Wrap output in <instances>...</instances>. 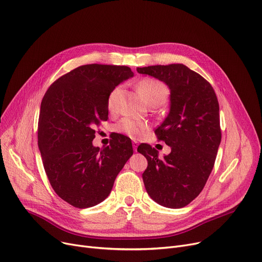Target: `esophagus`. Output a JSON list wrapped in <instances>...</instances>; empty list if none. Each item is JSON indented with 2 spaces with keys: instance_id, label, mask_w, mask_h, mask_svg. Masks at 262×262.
Returning <instances> with one entry per match:
<instances>
[{
  "instance_id": "obj_1",
  "label": "esophagus",
  "mask_w": 262,
  "mask_h": 262,
  "mask_svg": "<svg viewBox=\"0 0 262 262\" xmlns=\"http://www.w3.org/2000/svg\"><path fill=\"white\" fill-rule=\"evenodd\" d=\"M138 145H139L138 142H137V141H133V147H134L135 152H137V147H138Z\"/></svg>"
}]
</instances>
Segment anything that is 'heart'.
Here are the masks:
<instances>
[{"label":"heart","instance_id":"heart-1","mask_svg":"<svg viewBox=\"0 0 262 262\" xmlns=\"http://www.w3.org/2000/svg\"><path fill=\"white\" fill-rule=\"evenodd\" d=\"M138 90L142 94L144 100L148 105L155 102H164L168 96L167 86L158 79L155 78H144L138 84ZM122 91V86H117L110 91L107 99V107L109 112H115L117 109L118 101ZM147 125L141 121H137L130 118H123L117 125L116 130L122 134H125L134 139L140 138L145 133Z\"/></svg>","mask_w":262,"mask_h":262}]
</instances>
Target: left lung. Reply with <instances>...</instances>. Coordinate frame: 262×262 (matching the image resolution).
I'll list each match as a JSON object with an SVG mask.
<instances>
[{
	"instance_id": "left-lung-1",
	"label": "left lung",
	"mask_w": 262,
	"mask_h": 262,
	"mask_svg": "<svg viewBox=\"0 0 262 262\" xmlns=\"http://www.w3.org/2000/svg\"><path fill=\"white\" fill-rule=\"evenodd\" d=\"M170 89V113L155 130L171 153L158 157L149 144L138 152L147 160L142 174L150 199L168 208H183L202 192L221 142L219 102L212 86L183 63L137 68Z\"/></svg>"
}]
</instances>
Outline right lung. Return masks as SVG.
<instances>
[{"label":"right lung","mask_w":262,"mask_h":262,"mask_svg":"<svg viewBox=\"0 0 262 262\" xmlns=\"http://www.w3.org/2000/svg\"><path fill=\"white\" fill-rule=\"evenodd\" d=\"M133 76L126 66H80L55 80L41 102L38 146L43 167L56 194L76 208L103 202L134 153L123 135L103 149L92 144L95 127L108 119L110 91Z\"/></svg>","instance_id":"add662e5"}]
</instances>
